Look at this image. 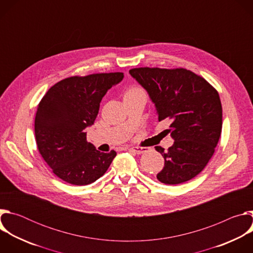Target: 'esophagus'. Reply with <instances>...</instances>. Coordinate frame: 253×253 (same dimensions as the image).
I'll return each instance as SVG.
<instances>
[{
	"instance_id": "34e87169",
	"label": "esophagus",
	"mask_w": 253,
	"mask_h": 253,
	"mask_svg": "<svg viewBox=\"0 0 253 253\" xmlns=\"http://www.w3.org/2000/svg\"><path fill=\"white\" fill-rule=\"evenodd\" d=\"M130 151L132 152H135L137 154H142V153H145L147 152V148H144V147H138V146H135V147H130L129 148Z\"/></svg>"
}]
</instances>
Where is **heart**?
<instances>
[{
  "label": "heart",
  "mask_w": 253,
  "mask_h": 253,
  "mask_svg": "<svg viewBox=\"0 0 253 253\" xmlns=\"http://www.w3.org/2000/svg\"><path fill=\"white\" fill-rule=\"evenodd\" d=\"M139 92H144V91H143L141 88H139V87H131V88H129V89L125 92L124 96L133 95V94H136V93H139Z\"/></svg>",
  "instance_id": "b5f03b06"
}]
</instances>
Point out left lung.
Returning <instances> with one entry per match:
<instances>
[{
  "label": "left lung",
  "instance_id": "1",
  "mask_svg": "<svg viewBox=\"0 0 253 253\" xmlns=\"http://www.w3.org/2000/svg\"><path fill=\"white\" fill-rule=\"evenodd\" d=\"M129 73L148 92L158 120L171 122L166 132L174 144L168 151L155 147L165 160L157 179L175 185L194 178L211 159L220 138L222 106L217 90L184 68L142 67Z\"/></svg>",
  "mask_w": 253,
  "mask_h": 253
}]
</instances>
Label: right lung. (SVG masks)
<instances>
[{"instance_id": "add662e5", "label": "right lung", "mask_w": 253, "mask_h": 253, "mask_svg": "<svg viewBox=\"0 0 253 253\" xmlns=\"http://www.w3.org/2000/svg\"><path fill=\"white\" fill-rule=\"evenodd\" d=\"M124 74L72 76L52 86L40 101L35 118L38 150L53 173L73 185L95 182L109 168L116 152L102 153L87 141L86 128L98 115L100 102Z\"/></svg>"}]
</instances>
